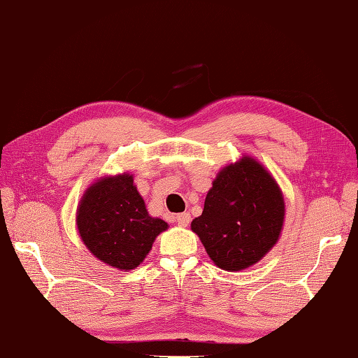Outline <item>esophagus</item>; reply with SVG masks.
<instances>
[{"instance_id":"34e87169","label":"esophagus","mask_w":358,"mask_h":358,"mask_svg":"<svg viewBox=\"0 0 358 358\" xmlns=\"http://www.w3.org/2000/svg\"><path fill=\"white\" fill-rule=\"evenodd\" d=\"M189 221H192V216H189V213H180L176 216V222H178V225H180V227H188Z\"/></svg>"}]
</instances>
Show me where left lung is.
<instances>
[{
  "label": "left lung",
  "mask_w": 358,
  "mask_h": 358,
  "mask_svg": "<svg viewBox=\"0 0 358 358\" xmlns=\"http://www.w3.org/2000/svg\"><path fill=\"white\" fill-rule=\"evenodd\" d=\"M284 222L282 193L264 166L244 156L217 173L192 230L217 267H250L276 244Z\"/></svg>",
  "instance_id": "8db88e82"
}]
</instances>
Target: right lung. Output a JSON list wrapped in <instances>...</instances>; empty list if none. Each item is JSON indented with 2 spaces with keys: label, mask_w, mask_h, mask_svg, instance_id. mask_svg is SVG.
Segmentation results:
<instances>
[{
  "label": "right lung",
  "mask_w": 358,
  "mask_h": 358,
  "mask_svg": "<svg viewBox=\"0 0 358 358\" xmlns=\"http://www.w3.org/2000/svg\"><path fill=\"white\" fill-rule=\"evenodd\" d=\"M77 229L94 257L131 271L151 250L169 224L151 217L131 174L101 178L86 189L77 208Z\"/></svg>",
  "instance_id": "add662e5"
}]
</instances>
